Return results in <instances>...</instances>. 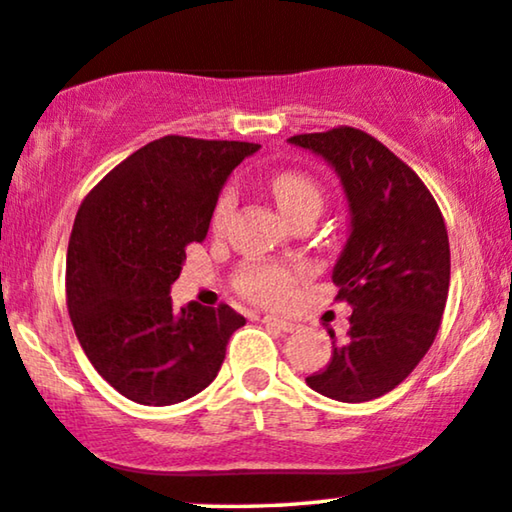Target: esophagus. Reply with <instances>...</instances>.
Here are the masks:
<instances>
[{"label":"esophagus","instance_id":"esophagus-1","mask_svg":"<svg viewBox=\"0 0 512 512\" xmlns=\"http://www.w3.org/2000/svg\"><path fill=\"white\" fill-rule=\"evenodd\" d=\"M264 326H272V329H279V331H286V334H291V331L298 329V324L291 322V319H281V317H274V315H267L262 319Z\"/></svg>","mask_w":512,"mask_h":512}]
</instances>
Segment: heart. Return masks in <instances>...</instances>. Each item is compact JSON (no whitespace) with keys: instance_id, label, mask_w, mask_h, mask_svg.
<instances>
[{"instance_id":"obj_1","label":"heart","mask_w":512,"mask_h":512,"mask_svg":"<svg viewBox=\"0 0 512 512\" xmlns=\"http://www.w3.org/2000/svg\"><path fill=\"white\" fill-rule=\"evenodd\" d=\"M267 186L276 207L281 209V214L288 221L300 217V214H315V217L322 214L324 193L315 178L300 174V171H279V174L269 178ZM233 209H236V193L231 188H226L219 195L217 205H214V229L221 231L229 224ZM295 281H298V272H293L288 267H279V264H248L236 276L238 291L245 298L262 305L283 303L293 293Z\"/></svg>"}]
</instances>
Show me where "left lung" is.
<instances>
[{
  "mask_svg": "<svg viewBox=\"0 0 512 512\" xmlns=\"http://www.w3.org/2000/svg\"><path fill=\"white\" fill-rule=\"evenodd\" d=\"M288 143L334 166L350 209V236L331 279L353 307L350 329L331 336L329 365L307 386L341 403L396 389L432 348L451 283L441 209L422 178L386 145L350 126Z\"/></svg>",
  "mask_w": 512,
  "mask_h": 512,
  "instance_id": "obj_1",
  "label": "left lung"
}]
</instances>
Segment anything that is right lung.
I'll list each match as a JSON object with an SVG mask.
<instances>
[{
    "label": "right lung",
    "instance_id": "add662e5",
    "mask_svg": "<svg viewBox=\"0 0 512 512\" xmlns=\"http://www.w3.org/2000/svg\"><path fill=\"white\" fill-rule=\"evenodd\" d=\"M255 143L164 135L90 190L66 255V305L92 367L140 405H174L207 389L231 334L229 305H171L186 248L202 243L221 188Z\"/></svg>",
    "mask_w": 512,
    "mask_h": 512
}]
</instances>
